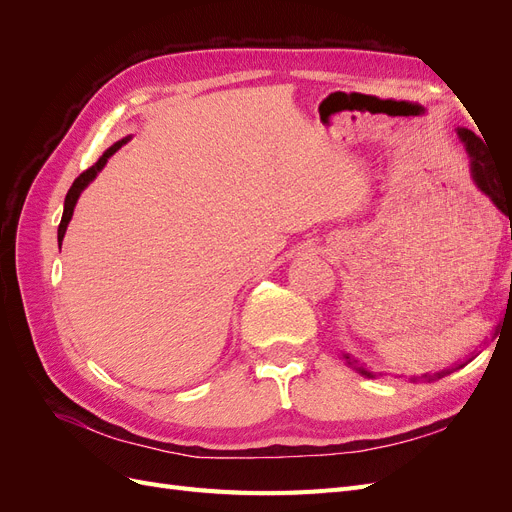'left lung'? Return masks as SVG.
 Wrapping results in <instances>:
<instances>
[{"label":"left lung","mask_w":512,"mask_h":512,"mask_svg":"<svg viewBox=\"0 0 512 512\" xmlns=\"http://www.w3.org/2000/svg\"><path fill=\"white\" fill-rule=\"evenodd\" d=\"M457 136H459V141L463 143V147H466V151H468V158H470V175H472V181H474V185L476 188L483 192L485 196H489L491 198V203L498 207L506 218L510 220V228H512V183H504L498 175H495V168L491 166V162H489V156H487V149H485V145H483V141H480V138L472 132V130H468V128H457ZM510 239H512V232H510ZM510 292H512V275H510ZM498 329V327H495ZM344 359H346V363L350 365V367H354L356 371H359V374H363L365 378H376V374H371V371H367V369H363V367H359V361L356 359H350V354H344ZM474 359V356H472ZM470 356L466 361H461V363H455L453 367H446V369H442V371H436V374H423L421 378H410L412 382H416V380H425V382H431V380H438V378H444L446 374H453L455 369H461L463 365H468L470 361Z\"/></svg>","instance_id":"left-lung-1"}]
</instances>
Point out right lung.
Instances as JSON below:
<instances>
[{
	"label": "right lung",
	"mask_w": 512,
	"mask_h": 512,
	"mask_svg": "<svg viewBox=\"0 0 512 512\" xmlns=\"http://www.w3.org/2000/svg\"><path fill=\"white\" fill-rule=\"evenodd\" d=\"M130 141V136H126V138H121V141H117L115 145H111L108 147L102 156H100V160L91 166V168H87L83 175H79L74 179V183H72V188L68 190V194H66V200H64V215H61V222H59V228H57V241H59V247H61V241H64V235H66V228H68V224H70V220H72V213H74V207H76V203H79V196H81V192L87 188V185L94 181L96 177H98V173L100 170L106 166V162H108V158L113 156L115 151H119L121 149V145H126Z\"/></svg>",
	"instance_id": "add662e5"
}]
</instances>
